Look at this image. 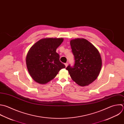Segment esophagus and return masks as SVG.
Returning a JSON list of instances; mask_svg holds the SVG:
<instances>
[{
  "instance_id": "esophagus-1",
  "label": "esophagus",
  "mask_w": 124,
  "mask_h": 124,
  "mask_svg": "<svg viewBox=\"0 0 124 124\" xmlns=\"http://www.w3.org/2000/svg\"><path fill=\"white\" fill-rule=\"evenodd\" d=\"M65 66L67 67L68 66V63H65Z\"/></svg>"
}]
</instances>
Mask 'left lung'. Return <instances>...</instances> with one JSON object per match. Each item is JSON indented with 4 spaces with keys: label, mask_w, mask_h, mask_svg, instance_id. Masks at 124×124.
<instances>
[{
    "label": "left lung",
    "mask_w": 124,
    "mask_h": 124,
    "mask_svg": "<svg viewBox=\"0 0 124 124\" xmlns=\"http://www.w3.org/2000/svg\"><path fill=\"white\" fill-rule=\"evenodd\" d=\"M75 63L69 65L66 70L71 79L81 86L88 85L98 77L102 60L98 49L84 39H76L70 41Z\"/></svg>",
    "instance_id": "1"
}]
</instances>
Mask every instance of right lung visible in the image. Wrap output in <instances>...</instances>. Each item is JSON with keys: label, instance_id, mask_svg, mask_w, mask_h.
Returning a JSON list of instances; mask_svg holds the SVG:
<instances>
[{"label": "right lung", "instance_id": "add662e5", "mask_svg": "<svg viewBox=\"0 0 124 124\" xmlns=\"http://www.w3.org/2000/svg\"><path fill=\"white\" fill-rule=\"evenodd\" d=\"M63 40V38L43 39L30 48L26 57V64L30 76L37 83H48L55 78L60 70L65 68L56 52Z\"/></svg>", "mask_w": 124, "mask_h": 124}]
</instances>
